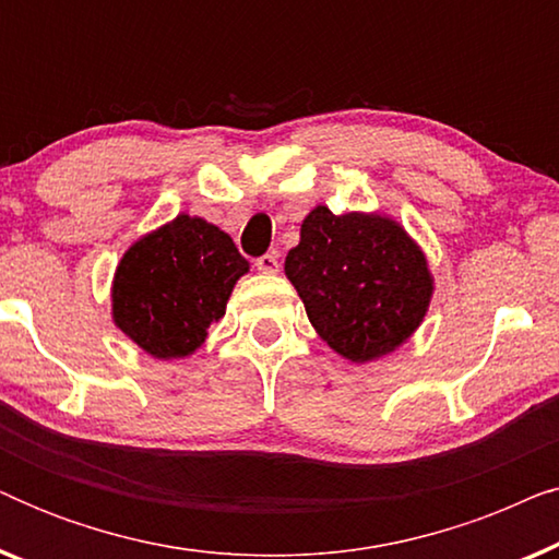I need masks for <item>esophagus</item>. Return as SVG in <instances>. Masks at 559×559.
Listing matches in <instances>:
<instances>
[{
  "label": "esophagus",
  "instance_id": "obj_1",
  "mask_svg": "<svg viewBox=\"0 0 559 559\" xmlns=\"http://www.w3.org/2000/svg\"><path fill=\"white\" fill-rule=\"evenodd\" d=\"M257 270L262 274H277L280 272V259L277 254H264L257 259Z\"/></svg>",
  "mask_w": 559,
  "mask_h": 559
}]
</instances>
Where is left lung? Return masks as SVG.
<instances>
[{
    "instance_id": "left-lung-1",
    "label": "left lung",
    "mask_w": 559,
    "mask_h": 559,
    "mask_svg": "<svg viewBox=\"0 0 559 559\" xmlns=\"http://www.w3.org/2000/svg\"><path fill=\"white\" fill-rule=\"evenodd\" d=\"M285 274L316 333L335 354L369 364L404 346L427 316L435 277L419 243L379 211L335 216L316 205Z\"/></svg>"
}]
</instances>
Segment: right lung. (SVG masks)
Returning <instances> with one entry per match:
<instances>
[{"label":"right lung","mask_w":559,"mask_h":559,"mask_svg":"<svg viewBox=\"0 0 559 559\" xmlns=\"http://www.w3.org/2000/svg\"><path fill=\"white\" fill-rule=\"evenodd\" d=\"M247 272L231 236L180 213L140 236L119 259L111 320L152 358H188L226 316L228 297Z\"/></svg>","instance_id":"1"}]
</instances>
